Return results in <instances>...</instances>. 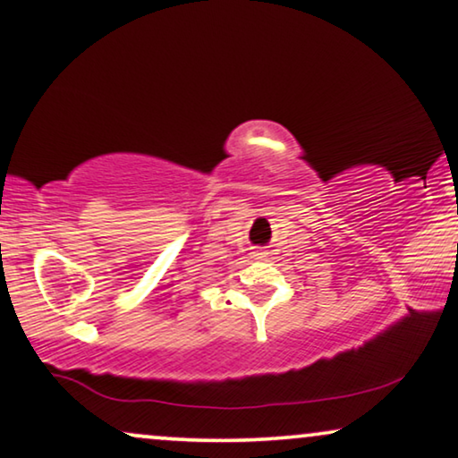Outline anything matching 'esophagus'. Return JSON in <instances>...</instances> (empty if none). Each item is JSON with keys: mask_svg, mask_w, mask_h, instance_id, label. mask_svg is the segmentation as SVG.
<instances>
[{"mask_svg": "<svg viewBox=\"0 0 458 458\" xmlns=\"http://www.w3.org/2000/svg\"><path fill=\"white\" fill-rule=\"evenodd\" d=\"M256 256H260V254H256Z\"/></svg>", "mask_w": 458, "mask_h": 458, "instance_id": "1", "label": "esophagus"}]
</instances>
